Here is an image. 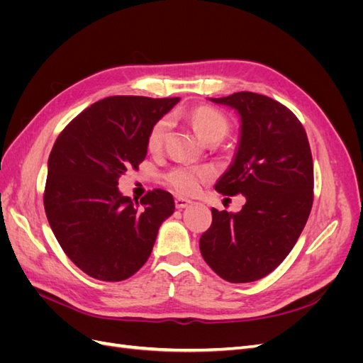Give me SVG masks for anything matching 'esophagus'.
Here are the masks:
<instances>
[{
	"instance_id": "obj_1",
	"label": "esophagus",
	"mask_w": 363,
	"mask_h": 363,
	"mask_svg": "<svg viewBox=\"0 0 363 363\" xmlns=\"http://www.w3.org/2000/svg\"><path fill=\"white\" fill-rule=\"evenodd\" d=\"M191 204H192V201L188 200V199H182V196H177V199H175V207H177V208H186V207H189Z\"/></svg>"
}]
</instances>
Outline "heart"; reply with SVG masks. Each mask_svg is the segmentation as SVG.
<instances>
[{
	"label": "heart",
	"instance_id": "obj_1",
	"mask_svg": "<svg viewBox=\"0 0 363 363\" xmlns=\"http://www.w3.org/2000/svg\"><path fill=\"white\" fill-rule=\"evenodd\" d=\"M188 121L196 131V135L206 142L212 139H223L228 130L227 118L212 107L195 108V111L188 113ZM168 128H169L168 119H160L155 125H152L147 140L148 150L157 151L163 145V140L168 133ZM208 175H211V172H208V169L206 168L192 167V164H182V167L174 168L168 174V183L177 192L188 195L199 191L200 184L208 179Z\"/></svg>",
	"mask_w": 363,
	"mask_h": 363
}]
</instances>
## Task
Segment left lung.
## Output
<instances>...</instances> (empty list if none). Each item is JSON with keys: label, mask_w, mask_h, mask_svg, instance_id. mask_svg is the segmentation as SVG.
<instances>
[{"label": "left lung", "mask_w": 363, "mask_h": 363, "mask_svg": "<svg viewBox=\"0 0 363 363\" xmlns=\"http://www.w3.org/2000/svg\"><path fill=\"white\" fill-rule=\"evenodd\" d=\"M239 116V140L215 189L242 194L239 212L212 208V225L200 239L206 263L230 283L268 276L289 255L309 218L313 163L296 116L265 95L238 92L208 98Z\"/></svg>", "instance_id": "8db88e82"}]
</instances>
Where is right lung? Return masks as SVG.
<instances>
[{
    "mask_svg": "<svg viewBox=\"0 0 363 363\" xmlns=\"http://www.w3.org/2000/svg\"><path fill=\"white\" fill-rule=\"evenodd\" d=\"M180 98L108 96L72 119L48 157L43 206L62 250L87 276L121 281L148 260L174 213L169 192L139 203L118 189L127 168L147 156L148 135Z\"/></svg>",
    "mask_w": 363,
    "mask_h": 363,
    "instance_id": "add662e5",
    "label": "right lung"
}]
</instances>
